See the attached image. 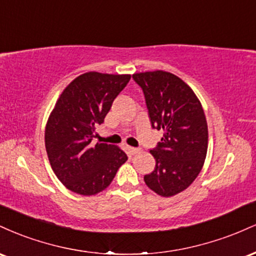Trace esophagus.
Segmentation results:
<instances>
[{"label": "esophagus", "mask_w": 256, "mask_h": 256, "mask_svg": "<svg viewBox=\"0 0 256 256\" xmlns=\"http://www.w3.org/2000/svg\"><path fill=\"white\" fill-rule=\"evenodd\" d=\"M126 149H128V154H131V155H134V154H137L138 152V149L137 148H134V146H126Z\"/></svg>", "instance_id": "34e87169"}]
</instances>
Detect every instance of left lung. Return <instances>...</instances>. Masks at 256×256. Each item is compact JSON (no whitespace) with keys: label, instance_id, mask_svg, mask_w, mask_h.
Here are the masks:
<instances>
[{"label":"left lung","instance_id":"left-lung-1","mask_svg":"<svg viewBox=\"0 0 256 256\" xmlns=\"http://www.w3.org/2000/svg\"><path fill=\"white\" fill-rule=\"evenodd\" d=\"M144 92L152 126L164 137L150 150L156 165L144 176L149 189L164 198L184 192L204 167L208 126L201 102L184 80L166 71L134 73Z\"/></svg>","mask_w":256,"mask_h":256}]
</instances>
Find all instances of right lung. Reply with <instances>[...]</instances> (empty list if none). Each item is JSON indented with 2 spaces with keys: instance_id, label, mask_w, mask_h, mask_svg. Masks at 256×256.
Wrapping results in <instances>:
<instances>
[{
  "instance_id": "1",
  "label": "right lung",
  "mask_w": 256,
  "mask_h": 256,
  "mask_svg": "<svg viewBox=\"0 0 256 256\" xmlns=\"http://www.w3.org/2000/svg\"><path fill=\"white\" fill-rule=\"evenodd\" d=\"M130 74L86 72L64 88L44 132L49 162L71 192L91 196L104 190L128 160L119 146L91 143Z\"/></svg>"
}]
</instances>
